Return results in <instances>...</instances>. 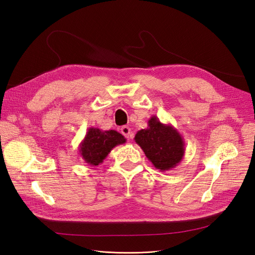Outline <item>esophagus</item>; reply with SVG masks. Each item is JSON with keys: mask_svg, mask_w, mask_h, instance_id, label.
I'll return each instance as SVG.
<instances>
[{"mask_svg": "<svg viewBox=\"0 0 255 255\" xmlns=\"http://www.w3.org/2000/svg\"><path fill=\"white\" fill-rule=\"evenodd\" d=\"M121 132L123 135H125L127 138H130L132 136V132H131V129L128 126H123L121 128Z\"/></svg>", "mask_w": 255, "mask_h": 255, "instance_id": "34e87169", "label": "esophagus"}]
</instances>
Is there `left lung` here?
<instances>
[{
  "mask_svg": "<svg viewBox=\"0 0 255 255\" xmlns=\"http://www.w3.org/2000/svg\"><path fill=\"white\" fill-rule=\"evenodd\" d=\"M134 141L160 171L175 168L184 157L182 135L171 124H163L157 117H151L147 128L137 131Z\"/></svg>",
  "mask_w": 255,
  "mask_h": 255,
  "instance_id": "left-lung-1",
  "label": "left lung"
}]
</instances>
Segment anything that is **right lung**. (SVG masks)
<instances>
[{
  "label": "right lung",
  "instance_id": "right-lung-1",
  "mask_svg": "<svg viewBox=\"0 0 255 255\" xmlns=\"http://www.w3.org/2000/svg\"><path fill=\"white\" fill-rule=\"evenodd\" d=\"M126 143V138L116 130L89 128L85 138L79 144V154L89 165L97 166L118 145Z\"/></svg>",
  "mask_w": 255,
  "mask_h": 255
}]
</instances>
